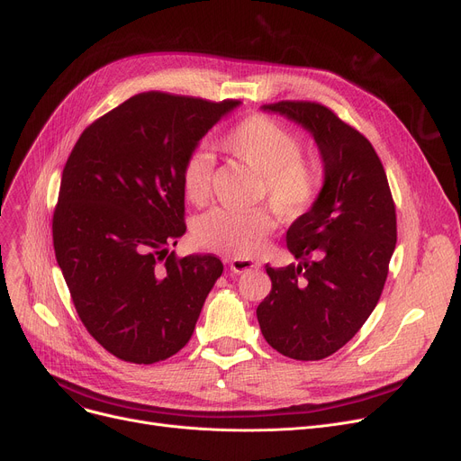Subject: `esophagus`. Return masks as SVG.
Instances as JSON below:
<instances>
[{"label":"esophagus","instance_id":"1","mask_svg":"<svg viewBox=\"0 0 461 461\" xmlns=\"http://www.w3.org/2000/svg\"><path fill=\"white\" fill-rule=\"evenodd\" d=\"M259 261H254L250 258H233L230 259V269L237 275H243V273H249L252 269H259Z\"/></svg>","mask_w":461,"mask_h":461}]
</instances>
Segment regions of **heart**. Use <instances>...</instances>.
<instances>
[{
    "label": "heart",
    "instance_id": "obj_1",
    "mask_svg": "<svg viewBox=\"0 0 461 461\" xmlns=\"http://www.w3.org/2000/svg\"><path fill=\"white\" fill-rule=\"evenodd\" d=\"M214 145L247 164L261 179L259 194L284 218H301L318 202L323 186L321 162L301 153V138L276 119L252 113L218 136ZM212 160L196 151L181 166V188L186 202L203 205L211 194ZM275 216L265 209L235 211L216 207L194 222L196 245L226 256L256 254L273 233Z\"/></svg>",
    "mask_w": 461,
    "mask_h": 461
}]
</instances>
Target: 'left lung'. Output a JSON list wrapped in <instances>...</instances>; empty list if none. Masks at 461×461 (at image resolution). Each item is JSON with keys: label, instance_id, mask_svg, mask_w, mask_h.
Here are the masks:
<instances>
[{"label": "left lung", "instance_id": "8db88e82", "mask_svg": "<svg viewBox=\"0 0 461 461\" xmlns=\"http://www.w3.org/2000/svg\"><path fill=\"white\" fill-rule=\"evenodd\" d=\"M304 127L325 169L318 202L289 226L297 263L265 267L273 289L256 313L278 353L321 360L365 325L384 287L396 247V207L374 145L330 108L312 101L263 104Z\"/></svg>", "mask_w": 461, "mask_h": 461}]
</instances>
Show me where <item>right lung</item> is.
<instances>
[{
	"label": "right lung",
	"instance_id": "1",
	"mask_svg": "<svg viewBox=\"0 0 461 461\" xmlns=\"http://www.w3.org/2000/svg\"><path fill=\"white\" fill-rule=\"evenodd\" d=\"M239 101L148 91L82 132L63 167L54 250L87 332L113 357L153 365L186 346L222 275L212 254L177 258L181 166Z\"/></svg>",
	"mask_w": 461,
	"mask_h": 461
}]
</instances>
